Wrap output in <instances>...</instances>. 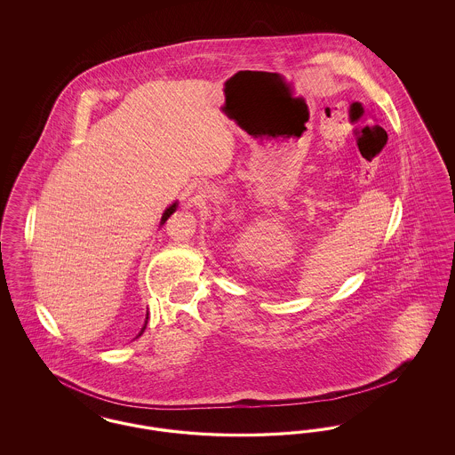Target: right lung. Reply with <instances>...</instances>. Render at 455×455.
<instances>
[{"label": "right lung", "mask_w": 455, "mask_h": 455, "mask_svg": "<svg viewBox=\"0 0 455 455\" xmlns=\"http://www.w3.org/2000/svg\"><path fill=\"white\" fill-rule=\"evenodd\" d=\"M175 210H177V203H173V204H171V206H169V208L164 212V215H162V221H160V223L164 225V223L169 220V217L172 215ZM147 323H148V314H147V321H145V325L141 327V331H140V334H138V336H141V334H143V331H145V327H147ZM138 336H136V338H138Z\"/></svg>", "instance_id": "right-lung-1"}]
</instances>
